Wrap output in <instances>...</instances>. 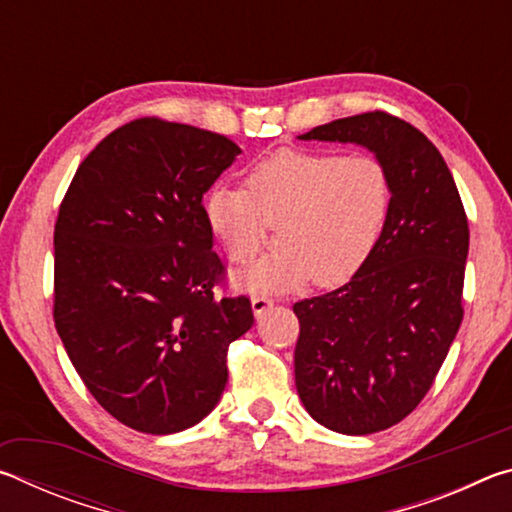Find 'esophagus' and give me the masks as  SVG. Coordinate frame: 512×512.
I'll use <instances>...</instances> for the list:
<instances>
[{
    "label": "esophagus",
    "instance_id": "obj_1",
    "mask_svg": "<svg viewBox=\"0 0 512 512\" xmlns=\"http://www.w3.org/2000/svg\"><path fill=\"white\" fill-rule=\"evenodd\" d=\"M250 307H253V314L255 318H262L268 309L273 307V298L268 296H255L253 302H250Z\"/></svg>",
    "mask_w": 512,
    "mask_h": 512
}]
</instances>
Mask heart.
Listing matches in <instances>:
<instances>
[{
    "label": "heart",
    "instance_id": "obj_1",
    "mask_svg": "<svg viewBox=\"0 0 512 512\" xmlns=\"http://www.w3.org/2000/svg\"><path fill=\"white\" fill-rule=\"evenodd\" d=\"M248 192L219 183L203 201L205 223L225 257L246 264L275 225V253L232 275L246 293L296 291L311 275L334 287L370 257L391 212V178L366 153L282 149L248 171Z\"/></svg>",
    "mask_w": 512,
    "mask_h": 512
}]
</instances>
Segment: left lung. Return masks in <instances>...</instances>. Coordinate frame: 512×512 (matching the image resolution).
I'll list each match as a JSON object with an SVG mask.
<instances>
[{
	"mask_svg": "<svg viewBox=\"0 0 512 512\" xmlns=\"http://www.w3.org/2000/svg\"><path fill=\"white\" fill-rule=\"evenodd\" d=\"M368 149L391 178L377 246L341 289L300 300L296 388L323 427L366 436L404 420L436 379L463 320L470 228L443 155L386 112L300 135Z\"/></svg>",
	"mask_w": 512,
	"mask_h": 512,
	"instance_id": "obj_1",
	"label": "left lung"
}]
</instances>
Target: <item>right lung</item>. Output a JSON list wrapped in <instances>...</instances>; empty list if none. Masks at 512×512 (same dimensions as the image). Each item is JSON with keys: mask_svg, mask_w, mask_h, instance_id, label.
Returning a JSON list of instances; mask_svg holds the SVG:
<instances>
[{"mask_svg": "<svg viewBox=\"0 0 512 512\" xmlns=\"http://www.w3.org/2000/svg\"><path fill=\"white\" fill-rule=\"evenodd\" d=\"M219 133L137 119L76 169L54 230V320L112 418L167 436L228 384L225 352L253 327L248 298H214L223 264L203 196L237 160Z\"/></svg>", "mask_w": 512, "mask_h": 512, "instance_id": "add662e5", "label": "right lung"}]
</instances>
